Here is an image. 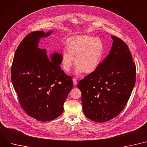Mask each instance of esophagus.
I'll list each match as a JSON object with an SVG mask.
<instances>
[{"mask_svg":"<svg viewBox=\"0 0 147 147\" xmlns=\"http://www.w3.org/2000/svg\"><path fill=\"white\" fill-rule=\"evenodd\" d=\"M73 85L74 86H76L77 84V82L76 79H73Z\"/></svg>","mask_w":147,"mask_h":147,"instance_id":"1","label":"esophagus"}]
</instances>
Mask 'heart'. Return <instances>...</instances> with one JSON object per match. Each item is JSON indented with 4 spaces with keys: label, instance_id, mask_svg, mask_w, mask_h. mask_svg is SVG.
Wrapping results in <instances>:
<instances>
[{
    "label": "heart",
    "instance_id": "1",
    "mask_svg": "<svg viewBox=\"0 0 147 147\" xmlns=\"http://www.w3.org/2000/svg\"><path fill=\"white\" fill-rule=\"evenodd\" d=\"M67 46L68 50L63 51L61 57V67L66 72L70 71L75 62L76 75L84 71L92 73L103 60L105 48L99 38L90 36H74L68 39Z\"/></svg>",
    "mask_w": 147,
    "mask_h": 147
}]
</instances>
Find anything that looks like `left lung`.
Here are the masks:
<instances>
[{
  "mask_svg": "<svg viewBox=\"0 0 147 147\" xmlns=\"http://www.w3.org/2000/svg\"><path fill=\"white\" fill-rule=\"evenodd\" d=\"M109 54L97 69L80 80L83 110L87 118L105 122L118 116L128 102L136 80V67L129 48L111 36Z\"/></svg>",
  "mask_w": 147,
  "mask_h": 147,
  "instance_id": "left-lung-1",
  "label": "left lung"
}]
</instances>
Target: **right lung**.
Segmentation results:
<instances>
[{"label": "right lung", "instance_id": "right-lung-1", "mask_svg": "<svg viewBox=\"0 0 147 147\" xmlns=\"http://www.w3.org/2000/svg\"><path fill=\"white\" fill-rule=\"evenodd\" d=\"M53 32L28 34L16 49L11 68L12 82L22 107L29 116L42 122L62 114L73 88L71 77L60 66L61 54L51 53L50 60L45 49L38 48L40 39Z\"/></svg>", "mask_w": 147, "mask_h": 147}]
</instances>
